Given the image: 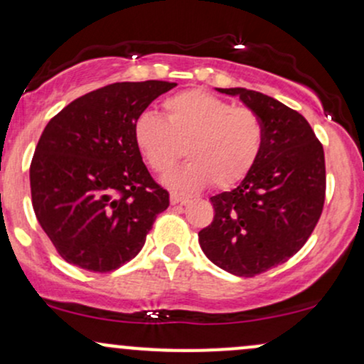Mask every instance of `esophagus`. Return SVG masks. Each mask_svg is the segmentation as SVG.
I'll use <instances>...</instances> for the list:
<instances>
[{"label":"esophagus","instance_id":"esophagus-1","mask_svg":"<svg viewBox=\"0 0 364 364\" xmlns=\"http://www.w3.org/2000/svg\"><path fill=\"white\" fill-rule=\"evenodd\" d=\"M188 195L186 193H181V191H171V203L176 205V203H183L188 200Z\"/></svg>","mask_w":364,"mask_h":364}]
</instances>
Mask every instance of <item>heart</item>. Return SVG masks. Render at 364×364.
Returning a JSON list of instances; mask_svg holds the SVG:
<instances>
[{
	"label": "heart",
	"instance_id": "b5f03b06",
	"mask_svg": "<svg viewBox=\"0 0 364 364\" xmlns=\"http://www.w3.org/2000/svg\"><path fill=\"white\" fill-rule=\"evenodd\" d=\"M166 119L143 112L133 127L139 154L155 173H166L183 154L190 162L167 176L178 188L213 185L228 190L242 183L261 155L264 126L257 112L235 107L202 90H188L164 102Z\"/></svg>",
	"mask_w": 364,
	"mask_h": 364
}]
</instances>
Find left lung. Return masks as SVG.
<instances>
[{
  "mask_svg": "<svg viewBox=\"0 0 364 364\" xmlns=\"http://www.w3.org/2000/svg\"><path fill=\"white\" fill-rule=\"evenodd\" d=\"M218 91L257 112L264 143L240 185L210 197L214 219L198 231V243L215 266L250 278L289 261L316 228L325 203V151L297 110L245 87Z\"/></svg>",
  "mask_w": 364,
  "mask_h": 364,
  "instance_id": "left-lung-1",
  "label": "left lung"
}]
</instances>
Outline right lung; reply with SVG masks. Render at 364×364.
<instances>
[{"label":"right lung","instance_id":"obj_1","mask_svg":"<svg viewBox=\"0 0 364 364\" xmlns=\"http://www.w3.org/2000/svg\"><path fill=\"white\" fill-rule=\"evenodd\" d=\"M176 82H114L86 93L46 124L33 162L36 218L60 257L109 273L145 245L169 193L143 164L133 127Z\"/></svg>","mask_w":364,"mask_h":364}]
</instances>
